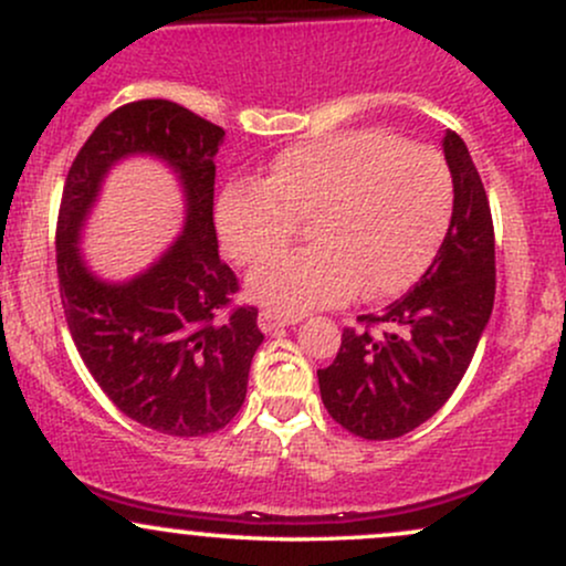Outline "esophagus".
<instances>
[{"label":"esophagus","mask_w":566,"mask_h":566,"mask_svg":"<svg viewBox=\"0 0 566 566\" xmlns=\"http://www.w3.org/2000/svg\"><path fill=\"white\" fill-rule=\"evenodd\" d=\"M301 319L303 316H282V314H274V311L265 308L258 314V327H261L263 333H276V329L292 327V324H297Z\"/></svg>","instance_id":"34e87169"}]
</instances>
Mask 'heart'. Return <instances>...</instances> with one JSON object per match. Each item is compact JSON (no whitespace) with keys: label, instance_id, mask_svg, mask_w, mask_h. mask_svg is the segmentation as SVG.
I'll return each mask as SVG.
<instances>
[{"label":"heart","instance_id":"1","mask_svg":"<svg viewBox=\"0 0 566 566\" xmlns=\"http://www.w3.org/2000/svg\"><path fill=\"white\" fill-rule=\"evenodd\" d=\"M452 207V180L431 148L378 129H346L284 148L258 180L218 199L231 261L255 263L305 223L311 247L269 258L247 276L252 301L282 316L405 290L431 261Z\"/></svg>","mask_w":566,"mask_h":566}]
</instances>
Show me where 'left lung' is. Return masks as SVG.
Returning <instances> with one entry per match:
<instances>
[{"instance_id":"obj_1","label":"left lung","mask_w":566,"mask_h":566,"mask_svg":"<svg viewBox=\"0 0 566 566\" xmlns=\"http://www.w3.org/2000/svg\"><path fill=\"white\" fill-rule=\"evenodd\" d=\"M452 218L437 258L405 297L343 329L319 369L327 412L354 437L399 439L450 399L495 303V229L482 178L458 133L444 135Z\"/></svg>"}]
</instances>
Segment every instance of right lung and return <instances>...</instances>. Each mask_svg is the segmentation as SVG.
<instances>
[{
	"label": "right lung",
	"mask_w": 566,
	"mask_h": 566,
	"mask_svg": "<svg viewBox=\"0 0 566 566\" xmlns=\"http://www.w3.org/2000/svg\"><path fill=\"white\" fill-rule=\"evenodd\" d=\"M223 135V127L161 97L119 106L76 154L57 212V284L82 361L127 418L180 439L231 423L263 343L258 308L231 305L239 282L218 258L212 199ZM135 153L174 167L187 223L151 270L129 283H106L83 263L81 226L107 170Z\"/></svg>",
	"instance_id": "right-lung-1"
}]
</instances>
